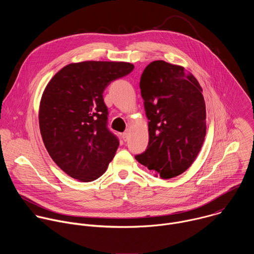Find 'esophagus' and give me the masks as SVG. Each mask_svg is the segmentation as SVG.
Wrapping results in <instances>:
<instances>
[{
    "mask_svg": "<svg viewBox=\"0 0 254 254\" xmlns=\"http://www.w3.org/2000/svg\"><path fill=\"white\" fill-rule=\"evenodd\" d=\"M128 136H129V130L127 129L125 132H123V138H124L125 140H127V139L128 138Z\"/></svg>",
    "mask_w": 254,
    "mask_h": 254,
    "instance_id": "34e87169",
    "label": "esophagus"
}]
</instances>
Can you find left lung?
<instances>
[{"label": "left lung", "instance_id": "8db88e82", "mask_svg": "<svg viewBox=\"0 0 254 254\" xmlns=\"http://www.w3.org/2000/svg\"><path fill=\"white\" fill-rule=\"evenodd\" d=\"M139 88L149 122V144L135 160L156 177L184 173L206 135V105L198 80L183 66L163 60L144 68Z\"/></svg>", "mask_w": 254, "mask_h": 254}]
</instances>
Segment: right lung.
I'll use <instances>...</instances> for the list:
<instances>
[{
	"label": "right lung",
	"mask_w": 254,
	"mask_h": 254,
	"mask_svg": "<svg viewBox=\"0 0 254 254\" xmlns=\"http://www.w3.org/2000/svg\"><path fill=\"white\" fill-rule=\"evenodd\" d=\"M133 68L128 62L70 63L46 85L39 106L40 132L51 159L71 178L91 182L114 159L120 141L106 127L102 93Z\"/></svg>",
	"instance_id": "1"
}]
</instances>
